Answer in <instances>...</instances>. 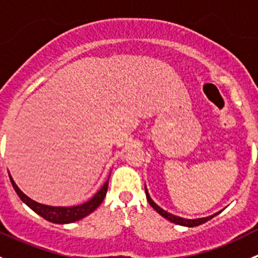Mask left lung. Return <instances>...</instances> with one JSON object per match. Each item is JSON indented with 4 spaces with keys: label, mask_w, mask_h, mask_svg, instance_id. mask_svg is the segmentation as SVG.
Returning <instances> with one entry per match:
<instances>
[{
    "label": "left lung",
    "mask_w": 258,
    "mask_h": 258,
    "mask_svg": "<svg viewBox=\"0 0 258 258\" xmlns=\"http://www.w3.org/2000/svg\"><path fill=\"white\" fill-rule=\"evenodd\" d=\"M145 191H146V197H147V201H148V204L151 205V207H152V209H155V210H156V212L160 213V215L162 216V217H165L166 220L171 221V222L176 223V225L187 226V227H195V226H199V225H202V223L207 222V221L211 220V218L215 217V216L217 215V213H215V215L209 216V217H205V218H196V220H187V218L178 217V216L171 215V213H168L167 211L162 210V209H161L160 206H157V205H156L155 202H153L152 200H151V197H150V195H148L147 188H146V187H145Z\"/></svg>",
    "instance_id": "left-lung-1"
}]
</instances>
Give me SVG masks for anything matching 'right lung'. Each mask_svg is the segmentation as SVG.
<instances>
[{"instance_id": "right-lung-1", "label": "right lung", "mask_w": 258, "mask_h": 258, "mask_svg": "<svg viewBox=\"0 0 258 258\" xmlns=\"http://www.w3.org/2000/svg\"><path fill=\"white\" fill-rule=\"evenodd\" d=\"M10 179H11V183L12 186H14L16 194L18 195V197H20L27 206L30 207L31 210L35 211L37 215H40L41 217H43L45 220L53 223H71L86 217V216H88L91 212H93V211L102 204L108 188V181H106L105 184L102 186V188H101L90 201L86 202V204L74 207H52L46 206V205H41L38 204V202H35L33 200H31L30 197L26 196V195L18 188L17 184L15 183V181L12 179L11 176H10Z\"/></svg>"}]
</instances>
